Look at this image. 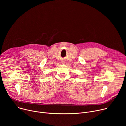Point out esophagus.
I'll use <instances>...</instances> for the list:
<instances>
[{
	"label": "esophagus",
	"mask_w": 126,
	"mask_h": 126,
	"mask_svg": "<svg viewBox=\"0 0 126 126\" xmlns=\"http://www.w3.org/2000/svg\"><path fill=\"white\" fill-rule=\"evenodd\" d=\"M61 63H62V64H64L65 63V61H64V60H62V61H61Z\"/></svg>",
	"instance_id": "34e87169"
}]
</instances>
